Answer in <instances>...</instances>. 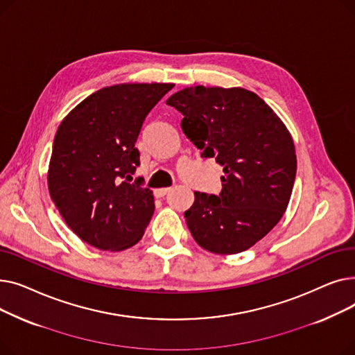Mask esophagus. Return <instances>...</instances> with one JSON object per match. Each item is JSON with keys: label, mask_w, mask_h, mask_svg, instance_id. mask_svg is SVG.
Here are the masks:
<instances>
[{"label": "esophagus", "mask_w": 355, "mask_h": 355, "mask_svg": "<svg viewBox=\"0 0 355 355\" xmlns=\"http://www.w3.org/2000/svg\"><path fill=\"white\" fill-rule=\"evenodd\" d=\"M171 189L170 187H162V189H157V190H154V194H155V197H164L168 191H170Z\"/></svg>", "instance_id": "1"}]
</instances>
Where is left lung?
Returning a JSON list of instances; mask_svg holds the SVG:
<instances>
[{
    "mask_svg": "<svg viewBox=\"0 0 355 355\" xmlns=\"http://www.w3.org/2000/svg\"><path fill=\"white\" fill-rule=\"evenodd\" d=\"M166 105L184 115V134L202 157L225 166L220 196L196 191L184 213L194 240L216 254L248 250L277 225L291 200L296 154L288 128L243 87H185Z\"/></svg>",
    "mask_w": 355,
    "mask_h": 355,
    "instance_id": "8db88e82",
    "label": "left lung"
}]
</instances>
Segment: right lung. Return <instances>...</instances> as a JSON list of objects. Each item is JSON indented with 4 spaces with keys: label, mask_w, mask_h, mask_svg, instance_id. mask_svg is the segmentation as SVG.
Here are the masks:
<instances>
[{
    "label": "right lung",
    "mask_w": 355,
    "mask_h": 355,
    "mask_svg": "<svg viewBox=\"0 0 355 355\" xmlns=\"http://www.w3.org/2000/svg\"><path fill=\"white\" fill-rule=\"evenodd\" d=\"M173 83H121L92 93L62 121L49 164V193L66 225L87 245L110 252L142 239L155 204L141 180V126Z\"/></svg>",
    "instance_id": "1"
}]
</instances>
